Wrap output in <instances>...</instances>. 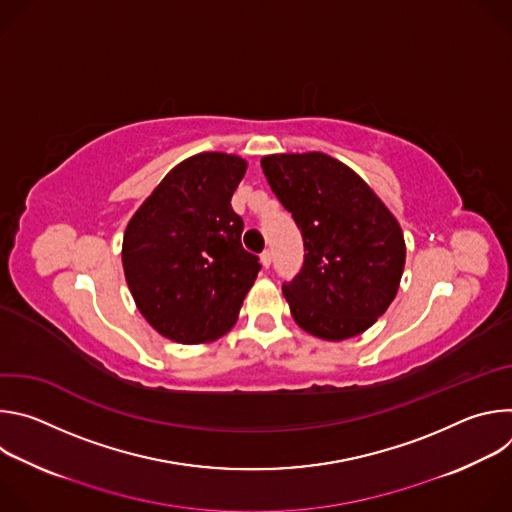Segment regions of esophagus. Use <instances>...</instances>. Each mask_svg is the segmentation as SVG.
<instances>
[{
  "label": "esophagus",
  "instance_id": "obj_1",
  "mask_svg": "<svg viewBox=\"0 0 512 512\" xmlns=\"http://www.w3.org/2000/svg\"><path fill=\"white\" fill-rule=\"evenodd\" d=\"M271 261H273V255H271V251H269V249H265V251L261 253V263H263V267L267 269V267L271 265Z\"/></svg>",
  "mask_w": 512,
  "mask_h": 512
}]
</instances>
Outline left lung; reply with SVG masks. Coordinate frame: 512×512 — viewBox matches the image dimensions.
I'll return each instance as SVG.
<instances>
[{"label": "left lung", "mask_w": 512, "mask_h": 512, "mask_svg": "<svg viewBox=\"0 0 512 512\" xmlns=\"http://www.w3.org/2000/svg\"><path fill=\"white\" fill-rule=\"evenodd\" d=\"M261 168L304 241V265L281 287L291 316L324 340L371 328L395 300L405 267L395 216L367 182L326 154L265 156Z\"/></svg>", "instance_id": "8db88e82"}]
</instances>
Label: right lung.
<instances>
[{
	"instance_id": "obj_1",
	"label": "right lung",
	"mask_w": 512,
	"mask_h": 512,
	"mask_svg": "<svg viewBox=\"0 0 512 512\" xmlns=\"http://www.w3.org/2000/svg\"><path fill=\"white\" fill-rule=\"evenodd\" d=\"M247 162L218 152L192 156L158 184L123 237L131 296L162 336L200 344L237 322L261 263L241 245L231 198Z\"/></svg>"
}]
</instances>
